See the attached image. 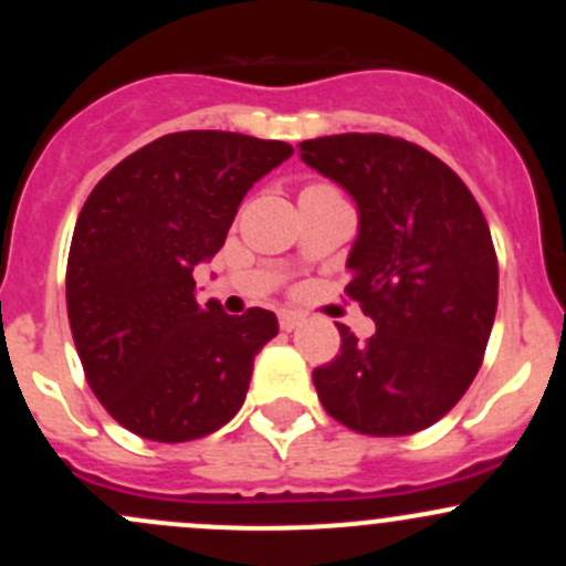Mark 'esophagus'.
Segmentation results:
<instances>
[{"instance_id":"esophagus-1","label":"esophagus","mask_w":566,"mask_h":566,"mask_svg":"<svg viewBox=\"0 0 566 566\" xmlns=\"http://www.w3.org/2000/svg\"><path fill=\"white\" fill-rule=\"evenodd\" d=\"M279 325H282V331H295L301 325V317L295 315V312H279Z\"/></svg>"}]
</instances>
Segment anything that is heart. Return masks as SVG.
<instances>
[{"label": "heart", "instance_id": "obj_1", "mask_svg": "<svg viewBox=\"0 0 566 566\" xmlns=\"http://www.w3.org/2000/svg\"><path fill=\"white\" fill-rule=\"evenodd\" d=\"M317 188H328V186H319V182H315V186H306L304 191H317Z\"/></svg>", "mask_w": 566, "mask_h": 566}]
</instances>
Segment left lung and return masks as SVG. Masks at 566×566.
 Here are the masks:
<instances>
[{"mask_svg": "<svg viewBox=\"0 0 566 566\" xmlns=\"http://www.w3.org/2000/svg\"><path fill=\"white\" fill-rule=\"evenodd\" d=\"M306 167L358 208L345 293L375 319L358 342L339 325V356L312 373L323 408L364 436H410L449 413L482 367L499 306L490 227L441 158L386 134L298 145Z\"/></svg>", "mask_w": 566, "mask_h": 566, "instance_id": "1", "label": "left lung"}]
</instances>
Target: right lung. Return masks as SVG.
Masks as SVG:
<instances>
[{
    "label": "right lung",
    "mask_w": 566,
    "mask_h": 566,
    "mask_svg": "<svg viewBox=\"0 0 566 566\" xmlns=\"http://www.w3.org/2000/svg\"><path fill=\"white\" fill-rule=\"evenodd\" d=\"M290 156L284 142L180 130L130 153L87 197L67 254V319L90 389L125 430L182 443L241 410L276 315L197 304L193 268Z\"/></svg>",
    "instance_id": "add662e5"
}]
</instances>
